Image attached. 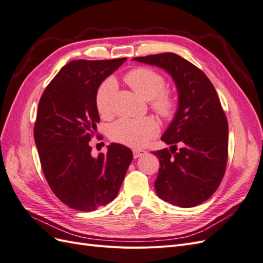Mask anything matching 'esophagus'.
Listing matches in <instances>:
<instances>
[{"mask_svg": "<svg viewBox=\"0 0 263 263\" xmlns=\"http://www.w3.org/2000/svg\"><path fill=\"white\" fill-rule=\"evenodd\" d=\"M133 154H134V158L136 159V158H139V157H141V156L146 155L147 151H146V150H141V149H134V150H133Z\"/></svg>", "mask_w": 263, "mask_h": 263, "instance_id": "esophagus-1", "label": "esophagus"}]
</instances>
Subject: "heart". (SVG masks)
Here are the masks:
<instances>
[{
	"label": "heart",
	"mask_w": 263,
	"mask_h": 263,
	"mask_svg": "<svg viewBox=\"0 0 263 263\" xmlns=\"http://www.w3.org/2000/svg\"><path fill=\"white\" fill-rule=\"evenodd\" d=\"M125 82L140 97L149 101L150 107L162 117H170L176 104L170 92L164 90V78L149 68H136L125 76ZM116 82L107 79L97 93L95 104L102 117L112 114V102L116 92ZM159 125L153 117L119 119L110 127V138L128 147L140 148L159 134Z\"/></svg>",
	"instance_id": "heart-1"
}]
</instances>
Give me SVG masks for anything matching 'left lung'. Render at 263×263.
<instances>
[{"label":"left lung","instance_id":"left-lung-1","mask_svg":"<svg viewBox=\"0 0 263 263\" xmlns=\"http://www.w3.org/2000/svg\"><path fill=\"white\" fill-rule=\"evenodd\" d=\"M164 69L177 85L179 103L161 140L177 148L153 153L160 161L155 189L163 201L193 208L215 193L228 157V123L216 90L202 70L172 52L133 58ZM170 147V148H171Z\"/></svg>","mask_w":263,"mask_h":263}]
</instances>
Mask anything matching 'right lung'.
Segmentation results:
<instances>
[{
    "label": "right lung",
    "instance_id": "right-lung-1",
    "mask_svg": "<svg viewBox=\"0 0 263 263\" xmlns=\"http://www.w3.org/2000/svg\"><path fill=\"white\" fill-rule=\"evenodd\" d=\"M126 59L71 61L39 101L34 138L43 172L54 195L73 210L92 212L112 202L133 160L124 145L110 144L98 157L89 145L100 122L99 86Z\"/></svg>",
    "mask_w": 263,
    "mask_h": 263
}]
</instances>
